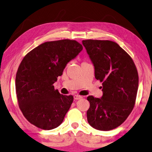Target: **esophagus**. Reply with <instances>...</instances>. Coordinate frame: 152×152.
Instances as JSON below:
<instances>
[{
  "label": "esophagus",
  "mask_w": 152,
  "mask_h": 152,
  "mask_svg": "<svg viewBox=\"0 0 152 152\" xmlns=\"http://www.w3.org/2000/svg\"><path fill=\"white\" fill-rule=\"evenodd\" d=\"M81 98H83V97L79 95H75L74 96V99H80Z\"/></svg>",
  "instance_id": "1"
}]
</instances>
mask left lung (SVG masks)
Segmentation results:
<instances>
[{
  "instance_id": "obj_1",
  "label": "left lung",
  "mask_w": 152,
  "mask_h": 152,
  "mask_svg": "<svg viewBox=\"0 0 152 152\" xmlns=\"http://www.w3.org/2000/svg\"><path fill=\"white\" fill-rule=\"evenodd\" d=\"M95 69V77L102 82L101 98L88 96L90 106L87 118L93 128L114 129L133 110L139 86L138 73L131 57L110 40L82 41Z\"/></svg>"
}]
</instances>
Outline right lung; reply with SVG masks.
I'll list each match as a JSON object with an SVG mask.
<instances>
[{
    "label": "right lung",
    "instance_id": "obj_1",
    "mask_svg": "<svg viewBox=\"0 0 152 152\" xmlns=\"http://www.w3.org/2000/svg\"><path fill=\"white\" fill-rule=\"evenodd\" d=\"M82 50L75 40L46 42L22 60L15 78L17 98L20 110L32 125L50 130L63 123L73 97L61 94L53 84Z\"/></svg>",
    "mask_w": 152,
    "mask_h": 152
}]
</instances>
